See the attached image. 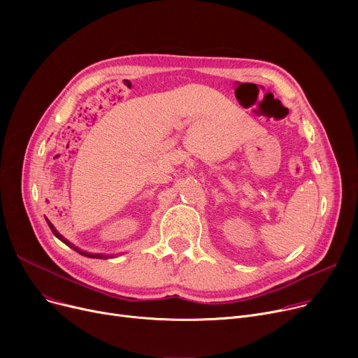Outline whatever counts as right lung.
Here are the masks:
<instances>
[{"label": "right lung", "mask_w": 358, "mask_h": 358, "mask_svg": "<svg viewBox=\"0 0 358 358\" xmlns=\"http://www.w3.org/2000/svg\"><path fill=\"white\" fill-rule=\"evenodd\" d=\"M46 220H48V219H46ZM48 224H49V228H50V231L53 232V235H55L56 238H58V239H61V241H62V242L65 243V245L71 247V248H72L73 251H78V252H80L81 255H85V257H90V258H107V257H104V255H101V254H88V252H84V251L78 250L77 247H73V245H72V243H71L69 241H66V239H65V238H64V236H62V235H61V234H59L58 231H56V229L53 228V224H52V223H50L49 220H48Z\"/></svg>", "instance_id": "1"}]
</instances>
